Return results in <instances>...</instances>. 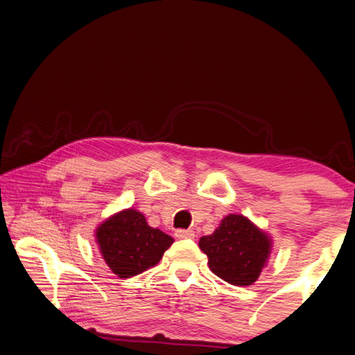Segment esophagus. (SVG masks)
Returning a JSON list of instances; mask_svg holds the SVG:
<instances>
[{"label":"esophagus","mask_w":355,"mask_h":355,"mask_svg":"<svg viewBox=\"0 0 355 355\" xmlns=\"http://www.w3.org/2000/svg\"><path fill=\"white\" fill-rule=\"evenodd\" d=\"M175 236L178 237V239H194L196 237V232L194 230H184V228H179V230H176V233H175Z\"/></svg>","instance_id":"1"}]
</instances>
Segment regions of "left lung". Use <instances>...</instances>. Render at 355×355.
Wrapping results in <instances>:
<instances>
[{
  "mask_svg": "<svg viewBox=\"0 0 355 355\" xmlns=\"http://www.w3.org/2000/svg\"><path fill=\"white\" fill-rule=\"evenodd\" d=\"M198 246L216 276L232 285H251L260 276L270 254V239L242 215L225 216Z\"/></svg>",
  "mask_w": 355,
  "mask_h": 355,
  "instance_id": "obj_1",
  "label": "left lung"
}]
</instances>
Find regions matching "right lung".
Returning <instances> with one entry per match:
<instances>
[{"instance_id": "obj_1", "label": "right lung", "mask_w": 355, "mask_h": 355, "mask_svg": "<svg viewBox=\"0 0 355 355\" xmlns=\"http://www.w3.org/2000/svg\"><path fill=\"white\" fill-rule=\"evenodd\" d=\"M97 242L110 270L119 277H131L155 266L175 241L149 227L137 210L128 209L97 228Z\"/></svg>"}]
</instances>
